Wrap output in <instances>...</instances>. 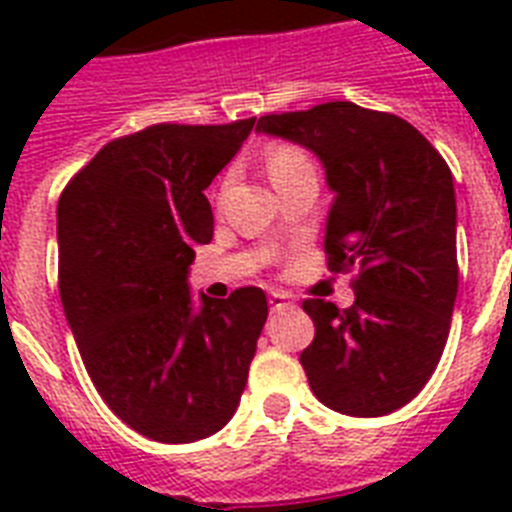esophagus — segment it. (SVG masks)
Returning a JSON list of instances; mask_svg holds the SVG:
<instances>
[{"label":"esophagus","mask_w":512,"mask_h":512,"mask_svg":"<svg viewBox=\"0 0 512 512\" xmlns=\"http://www.w3.org/2000/svg\"><path fill=\"white\" fill-rule=\"evenodd\" d=\"M268 305H271L273 313H281L292 308V300H289V295H284V292H271V295H268Z\"/></svg>","instance_id":"esophagus-1"}]
</instances>
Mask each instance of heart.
<instances>
[{"label": "heart", "mask_w": 512, "mask_h": 512, "mask_svg": "<svg viewBox=\"0 0 512 512\" xmlns=\"http://www.w3.org/2000/svg\"><path fill=\"white\" fill-rule=\"evenodd\" d=\"M305 156L297 151V148H289V146H281V148H273L271 156H268V172H271V177L276 175V172L287 170V167H292V164L303 162Z\"/></svg>", "instance_id": "1"}]
</instances>
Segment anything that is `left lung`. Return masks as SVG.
I'll return each mask as SVG.
<instances>
[{
  "label": "left lung",
  "mask_w": 512,
  "mask_h": 512,
  "mask_svg": "<svg viewBox=\"0 0 512 512\" xmlns=\"http://www.w3.org/2000/svg\"><path fill=\"white\" fill-rule=\"evenodd\" d=\"M257 132L319 156L329 271L358 268L356 303L305 300L316 337L300 353L313 396L350 417L409 404L436 372L457 300V201L436 148L393 114L348 100L260 116Z\"/></svg>",
  "instance_id": "obj_1"
}]
</instances>
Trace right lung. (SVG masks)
Masks as SVG:
<instances>
[{"mask_svg":"<svg viewBox=\"0 0 512 512\" xmlns=\"http://www.w3.org/2000/svg\"><path fill=\"white\" fill-rule=\"evenodd\" d=\"M255 119L154 124L111 140L58 201V287L90 380L140 436L191 444L231 420L268 319L260 287H188L212 239L204 191Z\"/></svg>","mask_w":512,"mask_h":512,"instance_id":"obj_1","label":"right lung"}]
</instances>
